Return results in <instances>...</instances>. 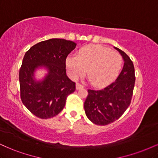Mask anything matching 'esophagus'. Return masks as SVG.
<instances>
[{"label": "esophagus", "instance_id": "obj_1", "mask_svg": "<svg viewBox=\"0 0 158 158\" xmlns=\"http://www.w3.org/2000/svg\"><path fill=\"white\" fill-rule=\"evenodd\" d=\"M76 88H77V90H79V89H82V88H84V86H83L82 85L79 84V83H77V85H76Z\"/></svg>", "mask_w": 158, "mask_h": 158}]
</instances>
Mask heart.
Wrapping results in <instances>:
<instances>
[{
    "label": "heart",
    "instance_id": "obj_1",
    "mask_svg": "<svg viewBox=\"0 0 158 158\" xmlns=\"http://www.w3.org/2000/svg\"><path fill=\"white\" fill-rule=\"evenodd\" d=\"M122 58L117 52L100 45L81 48L77 56H69L65 61L71 79L77 80L86 73L90 82L102 86L115 79L122 66Z\"/></svg>",
    "mask_w": 158,
    "mask_h": 158
}]
</instances>
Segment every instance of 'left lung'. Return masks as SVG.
<instances>
[{"label":"left lung","instance_id":"obj_1","mask_svg":"<svg viewBox=\"0 0 158 158\" xmlns=\"http://www.w3.org/2000/svg\"><path fill=\"white\" fill-rule=\"evenodd\" d=\"M118 50L124 60V66L114 82L99 90L88 89L84 103L88 118L99 126H106L118 119L131 103L135 83V67L126 52Z\"/></svg>","mask_w":158,"mask_h":158}]
</instances>
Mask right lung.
<instances>
[{"instance_id":"1","label":"right lung","mask_w":158,"mask_h":158,"mask_svg":"<svg viewBox=\"0 0 158 158\" xmlns=\"http://www.w3.org/2000/svg\"><path fill=\"white\" fill-rule=\"evenodd\" d=\"M77 46L73 41L51 39L38 43L26 52L19 70L21 99L36 117L48 119L60 113L76 83L66 74L67 56ZM45 66L48 73L43 81H35L34 72Z\"/></svg>"}]
</instances>
